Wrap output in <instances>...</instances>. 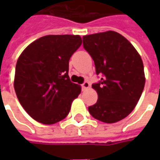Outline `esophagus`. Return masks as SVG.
Segmentation results:
<instances>
[{
    "mask_svg": "<svg viewBox=\"0 0 160 160\" xmlns=\"http://www.w3.org/2000/svg\"><path fill=\"white\" fill-rule=\"evenodd\" d=\"M89 87H90V83H89L88 81H85V82L81 85V88H82V90L87 89V88H89Z\"/></svg>",
    "mask_w": 160,
    "mask_h": 160,
    "instance_id": "obj_1",
    "label": "esophagus"
}]
</instances>
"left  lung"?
I'll use <instances>...</instances> for the list:
<instances>
[{
	"label": "left lung",
	"mask_w": 160,
	"mask_h": 160,
	"mask_svg": "<svg viewBox=\"0 0 160 160\" xmlns=\"http://www.w3.org/2000/svg\"><path fill=\"white\" fill-rule=\"evenodd\" d=\"M83 47L101 77L92 86L98 98L88 111L101 122H117L130 114L143 92L142 60L134 46L113 31L84 36Z\"/></svg>",
	"instance_id": "obj_1"
}]
</instances>
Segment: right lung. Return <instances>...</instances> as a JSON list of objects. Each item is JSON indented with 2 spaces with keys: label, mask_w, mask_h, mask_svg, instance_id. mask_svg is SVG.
I'll return each instance as SVG.
<instances>
[{
  "label": "right lung",
  "mask_w": 160,
  "mask_h": 160,
  "mask_svg": "<svg viewBox=\"0 0 160 160\" xmlns=\"http://www.w3.org/2000/svg\"><path fill=\"white\" fill-rule=\"evenodd\" d=\"M81 43L79 35H48L32 42L19 56L14 90L34 120L54 124L68 115L81 91L70 80L68 63Z\"/></svg>",
  "instance_id": "1"
}]
</instances>
